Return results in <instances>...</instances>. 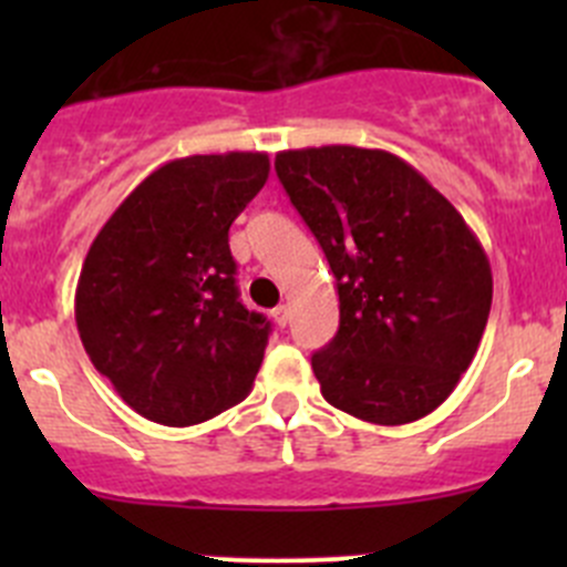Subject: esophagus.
I'll list each match as a JSON object with an SVG mask.
<instances>
[{
    "label": "esophagus",
    "instance_id": "1",
    "mask_svg": "<svg viewBox=\"0 0 567 567\" xmlns=\"http://www.w3.org/2000/svg\"><path fill=\"white\" fill-rule=\"evenodd\" d=\"M271 318H274V323L282 326V329H285V326H288V307H285V305L274 307V310H271Z\"/></svg>",
    "mask_w": 567,
    "mask_h": 567
}]
</instances>
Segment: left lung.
I'll return each mask as SVG.
<instances>
[{"mask_svg": "<svg viewBox=\"0 0 567 567\" xmlns=\"http://www.w3.org/2000/svg\"><path fill=\"white\" fill-rule=\"evenodd\" d=\"M279 181L337 279L340 329L312 370L326 403L373 425L422 420L483 340V244L409 162L353 145L277 153Z\"/></svg>", "mask_w": 567, "mask_h": 567, "instance_id": "8db88e82", "label": "left lung"}]
</instances>
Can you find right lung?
Here are the masks:
<instances>
[{
	"label": "right lung",
	"mask_w": 567,
	"mask_h": 567,
	"mask_svg": "<svg viewBox=\"0 0 567 567\" xmlns=\"http://www.w3.org/2000/svg\"><path fill=\"white\" fill-rule=\"evenodd\" d=\"M268 169V153L249 151L162 164L84 257L79 337L145 420L197 425L251 392L271 326L238 301L227 233Z\"/></svg>",
	"instance_id": "1"
}]
</instances>
